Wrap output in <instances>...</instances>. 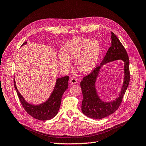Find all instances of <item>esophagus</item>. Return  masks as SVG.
<instances>
[{
  "instance_id": "1",
  "label": "esophagus",
  "mask_w": 146,
  "mask_h": 146,
  "mask_svg": "<svg viewBox=\"0 0 146 146\" xmlns=\"http://www.w3.org/2000/svg\"><path fill=\"white\" fill-rule=\"evenodd\" d=\"M77 82H78V80L76 79H75V78H72L70 80V83L72 85L76 84Z\"/></svg>"
}]
</instances>
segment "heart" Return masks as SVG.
Returning <instances> with one entry per match:
<instances>
[{"instance_id": "heart-1", "label": "heart", "mask_w": 146, "mask_h": 146, "mask_svg": "<svg viewBox=\"0 0 146 146\" xmlns=\"http://www.w3.org/2000/svg\"><path fill=\"white\" fill-rule=\"evenodd\" d=\"M100 52L101 46L97 40L74 37L66 43L63 52L59 53V63L62 68L68 69L70 66V59H73L78 71L88 74L95 68Z\"/></svg>"}]
</instances>
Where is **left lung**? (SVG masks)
<instances>
[{
  "label": "left lung",
  "instance_id": "left-lung-1",
  "mask_svg": "<svg viewBox=\"0 0 146 146\" xmlns=\"http://www.w3.org/2000/svg\"><path fill=\"white\" fill-rule=\"evenodd\" d=\"M111 46L108 50L100 66L96 67L88 76L84 77L80 83L83 94L82 111L84 115L93 119H102L117 110L121 103L130 80L129 59L125 48L113 32H111ZM116 60H121L124 62L123 85L117 98L112 101L104 102L100 98L96 92V80L103 65Z\"/></svg>",
  "mask_w": 146,
  "mask_h": 146
}]
</instances>
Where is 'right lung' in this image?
Segmentation results:
<instances>
[{
	"label": "right lung",
	"instance_id": "add662e5",
	"mask_svg": "<svg viewBox=\"0 0 146 146\" xmlns=\"http://www.w3.org/2000/svg\"><path fill=\"white\" fill-rule=\"evenodd\" d=\"M26 43L27 42H24L21 46ZM68 76L56 79L55 86L49 98L46 102L38 105H33L27 102L19 91L15 79L14 84L19 100L25 111L32 117L38 120L44 121L52 119L58 114L61 103L62 96L68 87Z\"/></svg>",
	"mask_w": 146,
	"mask_h": 146
}]
</instances>
